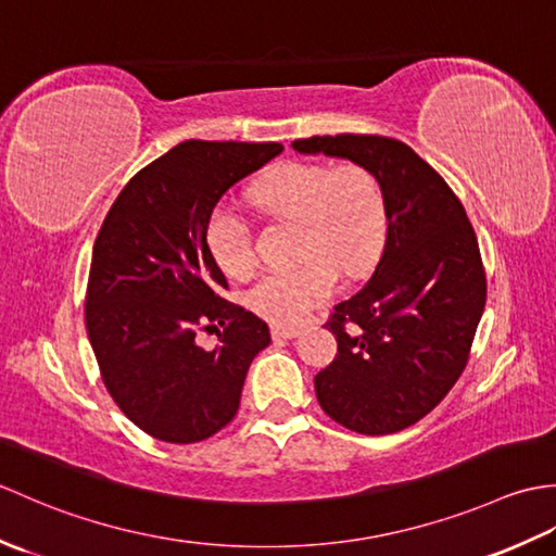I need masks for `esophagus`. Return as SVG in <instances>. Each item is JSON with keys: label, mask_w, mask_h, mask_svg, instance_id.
Returning a JSON list of instances; mask_svg holds the SVG:
<instances>
[{"label": "esophagus", "mask_w": 556, "mask_h": 556, "mask_svg": "<svg viewBox=\"0 0 556 556\" xmlns=\"http://www.w3.org/2000/svg\"><path fill=\"white\" fill-rule=\"evenodd\" d=\"M301 334L299 327H281V325H275L271 327V339L279 341V339H296Z\"/></svg>", "instance_id": "esophagus-1"}]
</instances>
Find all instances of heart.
<instances>
[{
  "label": "heart",
  "mask_w": 556,
  "mask_h": 556,
  "mask_svg": "<svg viewBox=\"0 0 556 556\" xmlns=\"http://www.w3.org/2000/svg\"><path fill=\"white\" fill-rule=\"evenodd\" d=\"M253 203L271 217L299 222L303 263L275 269L248 289L245 303L275 325H299L339 289V269L358 277L375 263L384 239V203L375 176L358 164L327 167L285 162L251 188ZM207 248L229 277H245L255 265L251 227L229 207L212 210Z\"/></svg>",
  "instance_id": "1"
}]
</instances>
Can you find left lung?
Segmentation results:
<instances>
[{
  "instance_id": "obj_1",
  "label": "left lung",
  "mask_w": 556,
  "mask_h": 556,
  "mask_svg": "<svg viewBox=\"0 0 556 556\" xmlns=\"http://www.w3.org/2000/svg\"><path fill=\"white\" fill-rule=\"evenodd\" d=\"M291 148L351 160L380 186V263L325 325L339 353L315 375V394L353 432H399L428 416L466 368L488 293L476 231L442 176L401 140L341 134Z\"/></svg>"
}]
</instances>
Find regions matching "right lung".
<instances>
[{"mask_svg": "<svg viewBox=\"0 0 556 556\" xmlns=\"http://www.w3.org/2000/svg\"><path fill=\"white\" fill-rule=\"evenodd\" d=\"M281 150L184 140L140 169L102 222L86 293L88 339L116 406L155 440L193 444L231 422L245 372L269 346L267 323L222 299L229 285L205 227L219 198ZM205 324L218 332L215 350L194 341Z\"/></svg>", "mask_w": 556, "mask_h": 556, "instance_id": "right-lung-1", "label": "right lung"}]
</instances>
